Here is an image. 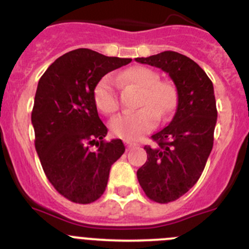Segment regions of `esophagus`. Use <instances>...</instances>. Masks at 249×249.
<instances>
[{"label":"esophagus","mask_w":249,"mask_h":249,"mask_svg":"<svg viewBox=\"0 0 249 249\" xmlns=\"http://www.w3.org/2000/svg\"><path fill=\"white\" fill-rule=\"evenodd\" d=\"M125 146H126V149L127 151H129L130 148H131V147H134V146H136V143H134V142H131V141H127V140H125Z\"/></svg>","instance_id":"1"}]
</instances>
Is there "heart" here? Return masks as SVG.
<instances>
[{
  "label": "heart",
  "instance_id": "b5f03b06",
  "mask_svg": "<svg viewBox=\"0 0 249 249\" xmlns=\"http://www.w3.org/2000/svg\"><path fill=\"white\" fill-rule=\"evenodd\" d=\"M122 84H131L141 90L140 109L124 113L110 123V130L120 139L136 141L156 126L158 118H165L175 109L178 93L173 84L158 80L156 71L146 67H130L117 76ZM96 107L106 115H112L119 108L113 76L101 79L93 90Z\"/></svg>",
  "mask_w": 249,
  "mask_h": 249
}]
</instances>
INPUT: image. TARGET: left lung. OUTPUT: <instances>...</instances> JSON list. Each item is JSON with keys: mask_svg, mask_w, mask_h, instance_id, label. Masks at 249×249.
<instances>
[{"mask_svg": "<svg viewBox=\"0 0 249 249\" xmlns=\"http://www.w3.org/2000/svg\"><path fill=\"white\" fill-rule=\"evenodd\" d=\"M135 60L169 74L178 91L173 119L152 136L156 146H144L147 160L137 170L146 196L168 203L194 187L213 148L218 118L213 83L191 58L173 51Z\"/></svg>", "mask_w": 249, "mask_h": 249, "instance_id": "1", "label": "left lung"}]
</instances>
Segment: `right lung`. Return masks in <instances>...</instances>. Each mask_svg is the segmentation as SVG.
<instances>
[{"instance_id": "right-lung-1", "label": "right lung", "mask_w": 249, "mask_h": 249, "mask_svg": "<svg viewBox=\"0 0 249 249\" xmlns=\"http://www.w3.org/2000/svg\"><path fill=\"white\" fill-rule=\"evenodd\" d=\"M130 62L78 48L57 58L38 80L31 113L35 148L48 181L69 201L100 198L110 166L124 153L122 140L103 141L108 130L93 90L106 74Z\"/></svg>"}]
</instances>
